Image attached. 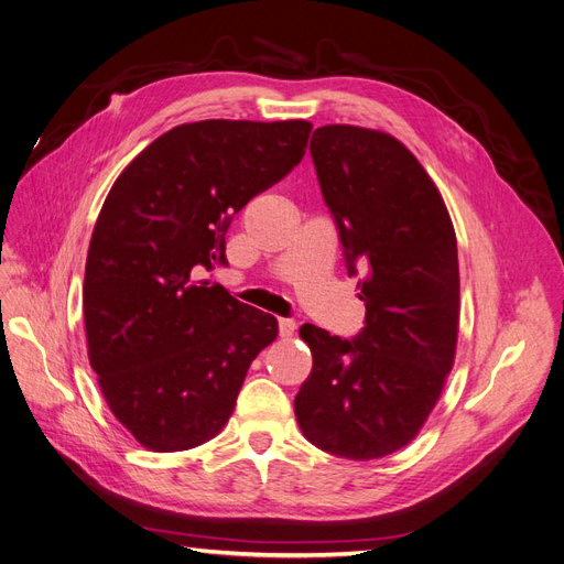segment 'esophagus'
<instances>
[{"label": "esophagus", "mask_w": 564, "mask_h": 564, "mask_svg": "<svg viewBox=\"0 0 564 564\" xmlns=\"http://www.w3.org/2000/svg\"><path fill=\"white\" fill-rule=\"evenodd\" d=\"M295 329H297V323H295V321L279 318V335H281V339H290V337H293Z\"/></svg>", "instance_id": "1"}]
</instances>
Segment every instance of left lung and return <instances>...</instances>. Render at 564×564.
Here are the masks:
<instances>
[{
    "label": "left lung",
    "instance_id": "1",
    "mask_svg": "<svg viewBox=\"0 0 564 564\" xmlns=\"http://www.w3.org/2000/svg\"><path fill=\"white\" fill-rule=\"evenodd\" d=\"M323 199L367 306L356 339L302 325L314 367L295 398L306 440L346 460L404 448L440 402L460 325L457 241L423 164L388 132L323 124L311 137Z\"/></svg>",
    "mask_w": 564,
    "mask_h": 564
}]
</instances>
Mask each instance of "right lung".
<instances>
[{
	"mask_svg": "<svg viewBox=\"0 0 564 564\" xmlns=\"http://www.w3.org/2000/svg\"><path fill=\"white\" fill-rule=\"evenodd\" d=\"M308 132V120L185 122L145 145L104 199L83 281L88 358L111 413L149 451L214 440L276 339L274 316L199 271L225 264L229 220L293 172Z\"/></svg>",
	"mask_w": 564,
	"mask_h": 564,
	"instance_id": "right-lung-1",
	"label": "right lung"
}]
</instances>
